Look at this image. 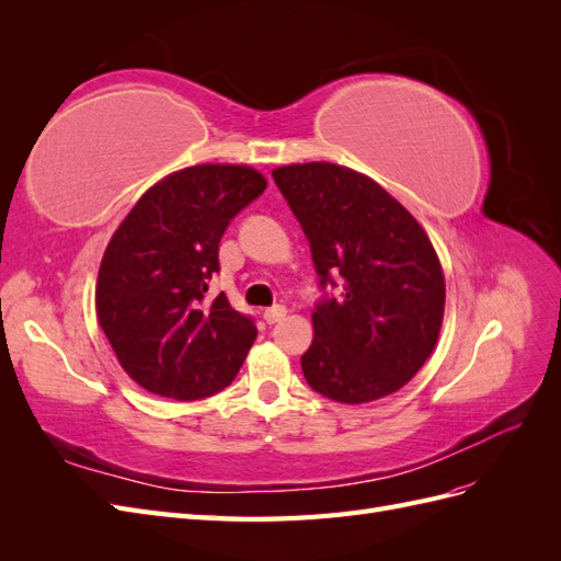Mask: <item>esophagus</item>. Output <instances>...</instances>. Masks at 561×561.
I'll use <instances>...</instances> for the list:
<instances>
[{
	"mask_svg": "<svg viewBox=\"0 0 561 561\" xmlns=\"http://www.w3.org/2000/svg\"><path fill=\"white\" fill-rule=\"evenodd\" d=\"M285 316H287L285 307H271L264 311V320L268 322V325H276V322H280Z\"/></svg>",
	"mask_w": 561,
	"mask_h": 561,
	"instance_id": "1",
	"label": "esophagus"
}]
</instances>
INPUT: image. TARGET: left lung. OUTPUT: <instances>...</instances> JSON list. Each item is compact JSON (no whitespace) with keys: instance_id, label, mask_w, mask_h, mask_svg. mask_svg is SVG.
Here are the masks:
<instances>
[{"instance_id":"left-lung-1","label":"left lung","mask_w":561,"mask_h":561,"mask_svg":"<svg viewBox=\"0 0 561 561\" xmlns=\"http://www.w3.org/2000/svg\"><path fill=\"white\" fill-rule=\"evenodd\" d=\"M307 233L320 285L344 295L318 304L301 355L316 393L365 404L396 393L428 360L445 316V274L428 233L379 182L311 161L274 168Z\"/></svg>"}]
</instances>
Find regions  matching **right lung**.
<instances>
[{
    "label": "right lung",
    "mask_w": 561,
    "mask_h": 561,
    "mask_svg": "<svg viewBox=\"0 0 561 561\" xmlns=\"http://www.w3.org/2000/svg\"><path fill=\"white\" fill-rule=\"evenodd\" d=\"M266 178L243 163H198L140 196L105 248L95 313L126 375L161 398L227 388L257 336L227 295L208 299L219 239Z\"/></svg>",
    "instance_id": "obj_1"
}]
</instances>
